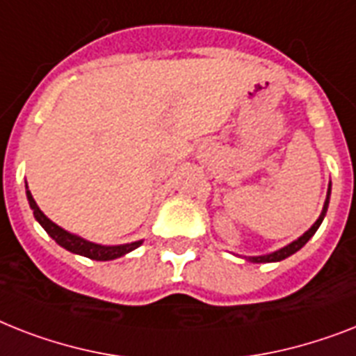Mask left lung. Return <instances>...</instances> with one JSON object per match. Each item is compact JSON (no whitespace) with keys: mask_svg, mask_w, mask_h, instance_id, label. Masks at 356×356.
I'll return each mask as SVG.
<instances>
[{"mask_svg":"<svg viewBox=\"0 0 356 356\" xmlns=\"http://www.w3.org/2000/svg\"><path fill=\"white\" fill-rule=\"evenodd\" d=\"M329 199H331V183H329V186H327V195H325V203H323V208H322V212H320L318 219H316V221H314V223H313V227L309 228L307 232H303L298 239H294V241H291V243L285 245V247L278 248V250H274V252L261 254V256H241V258L247 259V261H250V263H274V261H282V259L289 258V256H293L294 252H298L300 248H302L303 245L307 243L309 239L313 238L314 232H316V230H318V228H320V225H322L323 218H325V213H327Z\"/></svg>","mask_w":356,"mask_h":356,"instance_id":"1","label":"left lung"}]
</instances>
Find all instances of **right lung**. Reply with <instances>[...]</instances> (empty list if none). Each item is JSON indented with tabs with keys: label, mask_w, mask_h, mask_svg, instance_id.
I'll return each instance as SVG.
<instances>
[{
	"label": "right lung",
	"mask_w": 356,
	"mask_h": 356,
	"mask_svg": "<svg viewBox=\"0 0 356 356\" xmlns=\"http://www.w3.org/2000/svg\"><path fill=\"white\" fill-rule=\"evenodd\" d=\"M25 193H27L29 207H31V210L34 212V218H36L38 223L42 225L43 230H45L60 247H63L65 250H69V252L78 254V256H83V258L89 259H97V261H109V259L122 258V256H126V254L131 252V250H135V248H138L144 243V239H138V241H131V243L124 245H100L93 243V241H88V239H83L82 236H76V234L69 232L65 228L58 227L56 223H53L36 204L33 193H31V190H29L27 186V181H25Z\"/></svg>",
	"instance_id": "1"
}]
</instances>
